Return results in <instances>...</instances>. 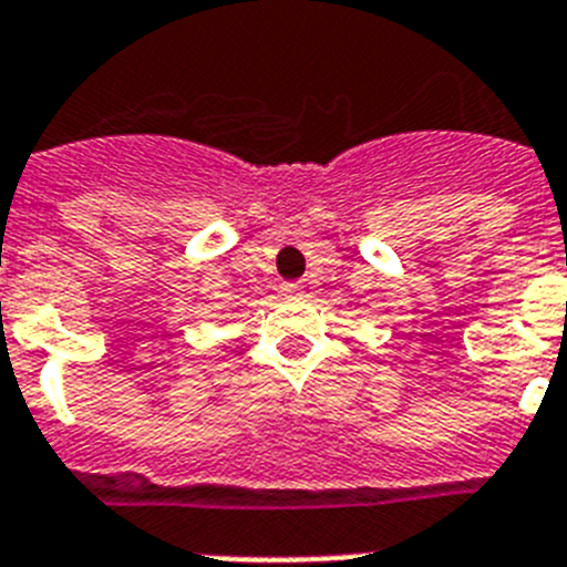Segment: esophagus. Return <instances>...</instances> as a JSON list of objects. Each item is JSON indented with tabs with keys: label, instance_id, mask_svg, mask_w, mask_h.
Instances as JSON below:
<instances>
[{
	"label": "esophagus",
	"instance_id": "34e87169",
	"mask_svg": "<svg viewBox=\"0 0 567 567\" xmlns=\"http://www.w3.org/2000/svg\"><path fill=\"white\" fill-rule=\"evenodd\" d=\"M282 293H285V297H299V293H302V285H299V282H285L282 285Z\"/></svg>",
	"mask_w": 567,
	"mask_h": 567
}]
</instances>
